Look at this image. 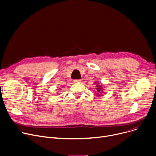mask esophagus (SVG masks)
Wrapping results in <instances>:
<instances>
[{
    "label": "esophagus",
    "mask_w": 156,
    "mask_h": 156,
    "mask_svg": "<svg viewBox=\"0 0 156 156\" xmlns=\"http://www.w3.org/2000/svg\"><path fill=\"white\" fill-rule=\"evenodd\" d=\"M74 82H75V83H80L81 82V80H75Z\"/></svg>",
    "instance_id": "34e87169"
}]
</instances>
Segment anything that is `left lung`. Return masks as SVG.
Listing matches in <instances>:
<instances>
[{"label":"left lung","mask_w":156,"mask_h":156,"mask_svg":"<svg viewBox=\"0 0 156 156\" xmlns=\"http://www.w3.org/2000/svg\"><path fill=\"white\" fill-rule=\"evenodd\" d=\"M95 83L97 84L96 85V89H97V92L98 93L97 95L98 96L100 97L101 95V94H103V92H102V91L103 90V87L101 85L99 84V83H97V82H95Z\"/></svg>","instance_id":"8db88e82"}]
</instances>
